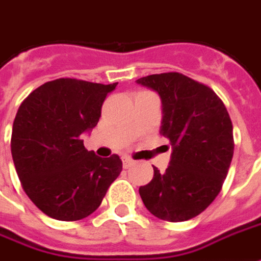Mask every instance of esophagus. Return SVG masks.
Segmentation results:
<instances>
[{"label": "esophagus", "instance_id": "esophagus-1", "mask_svg": "<svg viewBox=\"0 0 261 261\" xmlns=\"http://www.w3.org/2000/svg\"><path fill=\"white\" fill-rule=\"evenodd\" d=\"M133 164H134V161H133L131 158H128V156H124V158H123V165H124V168H130Z\"/></svg>", "mask_w": 261, "mask_h": 261}]
</instances>
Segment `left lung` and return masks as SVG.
Wrapping results in <instances>:
<instances>
[{
	"instance_id": "8db88e82",
	"label": "left lung",
	"mask_w": 261,
	"mask_h": 261,
	"mask_svg": "<svg viewBox=\"0 0 261 261\" xmlns=\"http://www.w3.org/2000/svg\"><path fill=\"white\" fill-rule=\"evenodd\" d=\"M137 83L161 96V134L172 147L168 168L161 174L154 167L140 196L158 219H192L212 203L225 182L234 151L230 116L211 87L178 72L149 74Z\"/></svg>"
}]
</instances>
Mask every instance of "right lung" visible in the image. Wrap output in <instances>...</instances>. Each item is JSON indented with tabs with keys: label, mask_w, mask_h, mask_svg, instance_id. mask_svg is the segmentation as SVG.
Instances as JSON below:
<instances>
[{
	"label": "right lung",
	"mask_w": 261,
	"mask_h": 261,
	"mask_svg": "<svg viewBox=\"0 0 261 261\" xmlns=\"http://www.w3.org/2000/svg\"><path fill=\"white\" fill-rule=\"evenodd\" d=\"M117 83L46 82L23 100L12 124L11 152L25 194L49 218L74 222L100 206L123 162L87 151L82 134L99 123Z\"/></svg>",
	"instance_id": "obj_1"
}]
</instances>
